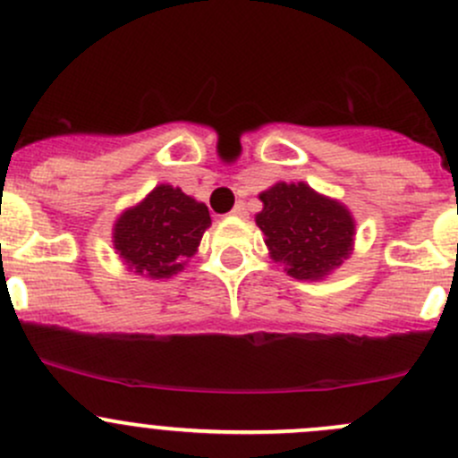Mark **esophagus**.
Returning a JSON list of instances; mask_svg holds the SVG:
<instances>
[{
	"instance_id": "34e87169",
	"label": "esophagus",
	"mask_w": 458,
	"mask_h": 458,
	"mask_svg": "<svg viewBox=\"0 0 458 458\" xmlns=\"http://www.w3.org/2000/svg\"><path fill=\"white\" fill-rule=\"evenodd\" d=\"M230 215L233 216H239V219H246L248 216V210H246V203H237V206L230 210Z\"/></svg>"
}]
</instances>
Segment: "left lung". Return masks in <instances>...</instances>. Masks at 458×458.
I'll use <instances>...</instances> for the list:
<instances>
[{
	"label": "left lung",
	"mask_w": 458,
	"mask_h": 458,
	"mask_svg": "<svg viewBox=\"0 0 458 458\" xmlns=\"http://www.w3.org/2000/svg\"><path fill=\"white\" fill-rule=\"evenodd\" d=\"M257 225L275 261L297 279H321L352 250L354 221L341 203L306 183H276L261 192Z\"/></svg>",
	"instance_id": "left-lung-1"
}]
</instances>
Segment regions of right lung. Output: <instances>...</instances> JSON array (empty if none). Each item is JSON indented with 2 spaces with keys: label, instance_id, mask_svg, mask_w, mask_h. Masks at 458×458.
<instances>
[{
  "label": "right lung",
  "instance_id": "right-lung-1",
  "mask_svg": "<svg viewBox=\"0 0 458 458\" xmlns=\"http://www.w3.org/2000/svg\"><path fill=\"white\" fill-rule=\"evenodd\" d=\"M210 212L179 188L157 186L114 224V250L140 275L164 279L197 252Z\"/></svg>",
  "mask_w": 458,
  "mask_h": 458
}]
</instances>
